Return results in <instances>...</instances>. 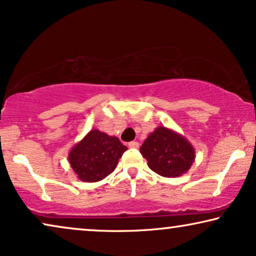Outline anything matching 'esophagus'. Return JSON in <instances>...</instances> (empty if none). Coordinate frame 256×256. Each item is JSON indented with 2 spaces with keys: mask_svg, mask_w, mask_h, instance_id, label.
<instances>
[{
  "mask_svg": "<svg viewBox=\"0 0 256 256\" xmlns=\"http://www.w3.org/2000/svg\"><path fill=\"white\" fill-rule=\"evenodd\" d=\"M128 146H129V148H135V149H138V146H140V144H138V142L132 141V142L128 143Z\"/></svg>",
  "mask_w": 256,
  "mask_h": 256,
  "instance_id": "34e87169",
  "label": "esophagus"
}]
</instances>
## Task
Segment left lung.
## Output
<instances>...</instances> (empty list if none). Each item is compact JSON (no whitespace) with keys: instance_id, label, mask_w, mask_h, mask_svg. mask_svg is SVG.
<instances>
[{"instance_id":"1","label":"left lung","mask_w":256,"mask_h":256,"mask_svg":"<svg viewBox=\"0 0 256 256\" xmlns=\"http://www.w3.org/2000/svg\"><path fill=\"white\" fill-rule=\"evenodd\" d=\"M140 152L154 172L169 178L186 174L196 158L194 146L186 138L162 126L150 132Z\"/></svg>"}]
</instances>
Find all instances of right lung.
I'll return each mask as SVG.
<instances>
[{"label":"right lung","instance_id":"right-lung-1","mask_svg":"<svg viewBox=\"0 0 256 256\" xmlns=\"http://www.w3.org/2000/svg\"><path fill=\"white\" fill-rule=\"evenodd\" d=\"M126 150L118 138L92 129L70 150L68 160L80 180L94 183L113 172Z\"/></svg>","mask_w":256,"mask_h":256}]
</instances>
